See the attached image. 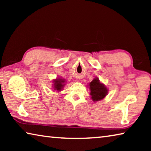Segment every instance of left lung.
<instances>
[{
	"mask_svg": "<svg viewBox=\"0 0 151 151\" xmlns=\"http://www.w3.org/2000/svg\"><path fill=\"white\" fill-rule=\"evenodd\" d=\"M89 89L91 91V99L94 102L103 99L108 93L107 88L104 84L101 83L98 78H94L89 83Z\"/></svg>",
	"mask_w": 151,
	"mask_h": 151,
	"instance_id": "1",
	"label": "left lung"
}]
</instances>
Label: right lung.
I'll list each match as a JSON object with an SVG mask.
<instances>
[{
	"label": "right lung",
	"instance_id": "right-lung-1",
	"mask_svg": "<svg viewBox=\"0 0 151 151\" xmlns=\"http://www.w3.org/2000/svg\"><path fill=\"white\" fill-rule=\"evenodd\" d=\"M65 79L61 78H56L53 81V83H54L53 84V88H54V90L57 91V92L61 91V90H62L65 85Z\"/></svg>",
	"mask_w": 151,
	"mask_h": 151
}]
</instances>
